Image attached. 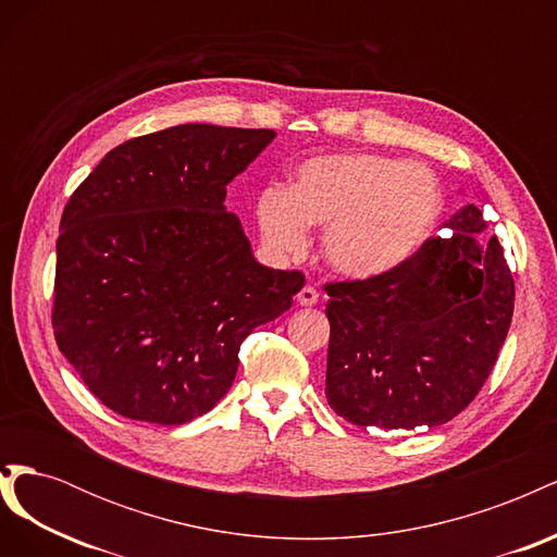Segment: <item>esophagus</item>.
Here are the masks:
<instances>
[{"label": "esophagus", "instance_id": "34e87169", "mask_svg": "<svg viewBox=\"0 0 557 557\" xmlns=\"http://www.w3.org/2000/svg\"><path fill=\"white\" fill-rule=\"evenodd\" d=\"M297 305L299 307H313V305H318V290L313 288V285H305V288L297 293Z\"/></svg>", "mask_w": 557, "mask_h": 557}]
</instances>
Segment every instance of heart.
<instances>
[{
    "label": "heart",
    "instance_id": "obj_1",
    "mask_svg": "<svg viewBox=\"0 0 557 557\" xmlns=\"http://www.w3.org/2000/svg\"><path fill=\"white\" fill-rule=\"evenodd\" d=\"M444 211L430 166L376 153L318 156L297 166L288 193L267 188L256 218L276 256L307 248V227H325L320 250L339 276L381 278L409 264L432 239Z\"/></svg>",
    "mask_w": 557,
    "mask_h": 557
}]
</instances>
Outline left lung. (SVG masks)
Returning a JSON list of instances; mask_svg holds the SVG:
<instances>
[{"instance_id":"left-lung-1","label":"left lung","mask_w":557,"mask_h":557,"mask_svg":"<svg viewBox=\"0 0 557 557\" xmlns=\"http://www.w3.org/2000/svg\"><path fill=\"white\" fill-rule=\"evenodd\" d=\"M444 227L393 274L325 285V395L352 425H444L493 372L513 315L511 269L479 207Z\"/></svg>"}]
</instances>
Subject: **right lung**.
<instances>
[{"mask_svg":"<svg viewBox=\"0 0 557 557\" xmlns=\"http://www.w3.org/2000/svg\"><path fill=\"white\" fill-rule=\"evenodd\" d=\"M274 129L205 123L104 156L60 221L53 330L90 393L132 420L183 425L237 376L239 346L305 285L256 260L227 183Z\"/></svg>","mask_w":557,"mask_h":557,"instance_id":"obj_1","label":"right lung"}]
</instances>
